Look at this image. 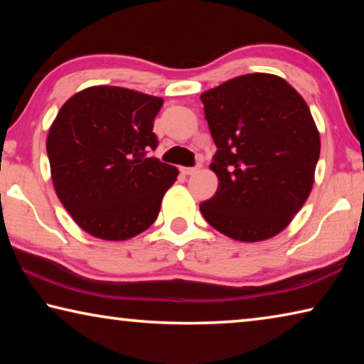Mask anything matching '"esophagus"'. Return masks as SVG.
<instances>
[{"mask_svg": "<svg viewBox=\"0 0 364 364\" xmlns=\"http://www.w3.org/2000/svg\"><path fill=\"white\" fill-rule=\"evenodd\" d=\"M197 171H199V167H181L183 175H194Z\"/></svg>", "mask_w": 364, "mask_h": 364, "instance_id": "esophagus-1", "label": "esophagus"}]
</instances>
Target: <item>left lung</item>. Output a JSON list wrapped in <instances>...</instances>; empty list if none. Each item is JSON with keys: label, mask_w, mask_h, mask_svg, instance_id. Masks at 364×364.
Wrapping results in <instances>:
<instances>
[{"label": "left lung", "mask_w": 364, "mask_h": 364, "mask_svg": "<svg viewBox=\"0 0 364 364\" xmlns=\"http://www.w3.org/2000/svg\"><path fill=\"white\" fill-rule=\"evenodd\" d=\"M217 144L218 189L200 204L207 223L242 242L279 234L315 183L319 132L306 102L284 78L247 73L200 95Z\"/></svg>", "instance_id": "8db88e82"}]
</instances>
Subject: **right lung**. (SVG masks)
<instances>
[{"instance_id":"1","label":"right lung","mask_w":364,"mask_h":364,"mask_svg":"<svg viewBox=\"0 0 364 364\" xmlns=\"http://www.w3.org/2000/svg\"><path fill=\"white\" fill-rule=\"evenodd\" d=\"M164 100L122 86L78 91L54 119L46 152L59 200L73 221L104 241L146 231L178 170L159 159L154 119Z\"/></svg>"}]
</instances>
